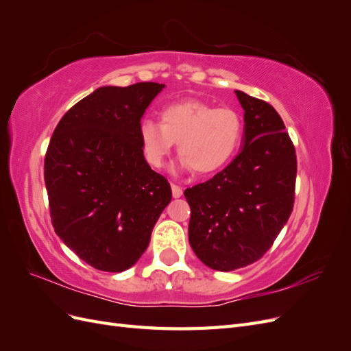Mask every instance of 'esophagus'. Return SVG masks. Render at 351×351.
I'll return each instance as SVG.
<instances>
[{"label": "esophagus", "mask_w": 351, "mask_h": 351, "mask_svg": "<svg viewBox=\"0 0 351 351\" xmlns=\"http://www.w3.org/2000/svg\"><path fill=\"white\" fill-rule=\"evenodd\" d=\"M171 192H173V197H176V199L182 197V195H183L182 187H178L177 184H171Z\"/></svg>", "instance_id": "34e87169"}]
</instances>
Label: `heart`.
Returning <instances> with one entry per match:
<instances>
[{
  "label": "heart",
  "mask_w": 351,
  "mask_h": 351,
  "mask_svg": "<svg viewBox=\"0 0 351 351\" xmlns=\"http://www.w3.org/2000/svg\"><path fill=\"white\" fill-rule=\"evenodd\" d=\"M143 156L161 168L178 143L183 171L195 168L209 174L224 167L236 154L243 134V120L231 108H215L204 101L169 104L161 111V123L143 119L137 127Z\"/></svg>",
  "instance_id": "heart-1"
}]
</instances>
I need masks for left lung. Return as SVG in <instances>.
I'll list each match as a JSON object with an SVG mask.
<instances>
[{
    "label": "left lung",
    "mask_w": 351,
    "mask_h": 351,
    "mask_svg": "<svg viewBox=\"0 0 351 351\" xmlns=\"http://www.w3.org/2000/svg\"><path fill=\"white\" fill-rule=\"evenodd\" d=\"M244 110L241 151L221 173L187 189L189 241L206 267L230 272L261 259L290 218L295 151L280 114L236 90Z\"/></svg>",
    "instance_id": "1"
}]
</instances>
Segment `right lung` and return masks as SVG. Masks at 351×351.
I'll use <instances>...</instances> for the list:
<instances>
[{
  "label": "right lung",
  "instance_id": "1",
  "mask_svg": "<svg viewBox=\"0 0 351 351\" xmlns=\"http://www.w3.org/2000/svg\"><path fill=\"white\" fill-rule=\"evenodd\" d=\"M165 84L102 86L70 108L45 155V186L57 236L90 267L132 268L149 246L171 187L146 162L141 119Z\"/></svg>",
  "mask_w": 351,
  "mask_h": 351
}]
</instances>
